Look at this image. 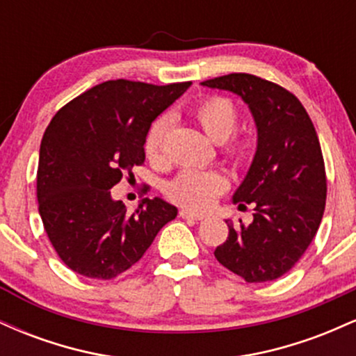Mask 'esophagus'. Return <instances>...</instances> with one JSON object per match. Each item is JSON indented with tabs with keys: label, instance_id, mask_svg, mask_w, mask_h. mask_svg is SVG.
<instances>
[{
	"label": "esophagus",
	"instance_id": "34e87169",
	"mask_svg": "<svg viewBox=\"0 0 356 356\" xmlns=\"http://www.w3.org/2000/svg\"><path fill=\"white\" fill-rule=\"evenodd\" d=\"M179 216H181L182 219H191V220H202L204 219L202 214H195V212H192L189 209H181L179 211Z\"/></svg>",
	"mask_w": 356,
	"mask_h": 356
}]
</instances>
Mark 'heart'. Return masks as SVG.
Wrapping results in <instances>:
<instances>
[{"label":"heart","instance_id":"b5f03b06","mask_svg":"<svg viewBox=\"0 0 356 356\" xmlns=\"http://www.w3.org/2000/svg\"><path fill=\"white\" fill-rule=\"evenodd\" d=\"M192 117L202 127L204 132L214 142L224 145V154L231 159H241L246 154L248 145L243 140H229L239 124V112L226 97H207L194 105ZM167 130L169 120L159 117L150 124L144 138V152L155 167L169 164L167 157ZM227 175L219 169H195L187 167L179 172L167 186L170 201L191 211H206L214 204L222 192L227 191Z\"/></svg>","mask_w":356,"mask_h":356}]
</instances>
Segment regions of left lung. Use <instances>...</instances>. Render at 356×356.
<instances>
[{"label": "left lung", "mask_w": 356, "mask_h": 356, "mask_svg": "<svg viewBox=\"0 0 356 356\" xmlns=\"http://www.w3.org/2000/svg\"><path fill=\"white\" fill-rule=\"evenodd\" d=\"M229 90L248 104L257 127V149L232 201L254 206L252 222L229 227L216 259L246 283H266L289 271L320 227L326 172L316 130L291 92L249 73L202 81Z\"/></svg>", "instance_id": "left-lung-1"}]
</instances>
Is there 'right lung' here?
<instances>
[{
	"mask_svg": "<svg viewBox=\"0 0 356 356\" xmlns=\"http://www.w3.org/2000/svg\"><path fill=\"white\" fill-rule=\"evenodd\" d=\"M191 81L159 85L108 80L61 107L40 145L36 197L44 231L72 271L113 280L144 256L177 207L144 199L134 212L110 189L145 161L152 122ZM142 191L147 192V187Z\"/></svg>",
	"mask_w": 356,
	"mask_h": 356,
	"instance_id": "add662e5",
	"label": "right lung"
}]
</instances>
